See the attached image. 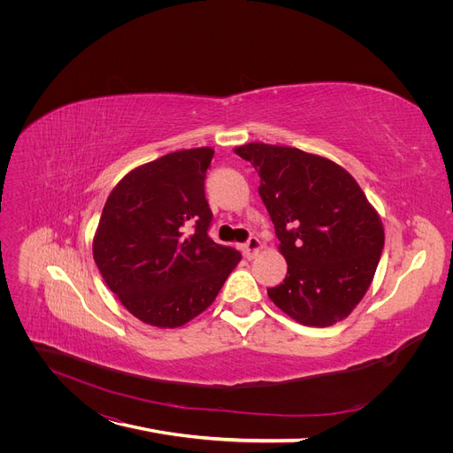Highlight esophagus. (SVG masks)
I'll use <instances>...</instances> for the list:
<instances>
[{"instance_id":"34e87169","label":"esophagus","mask_w":453,"mask_h":453,"mask_svg":"<svg viewBox=\"0 0 453 453\" xmlns=\"http://www.w3.org/2000/svg\"><path fill=\"white\" fill-rule=\"evenodd\" d=\"M258 250H260V241L257 239V236H250L248 242L242 246V251H244L246 258H253Z\"/></svg>"}]
</instances>
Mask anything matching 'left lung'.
<instances>
[{
	"label": "left lung",
	"instance_id": "8db88e82",
	"mask_svg": "<svg viewBox=\"0 0 453 453\" xmlns=\"http://www.w3.org/2000/svg\"><path fill=\"white\" fill-rule=\"evenodd\" d=\"M234 154L258 173V195L288 265L270 299L306 326L345 319L384 250L382 220L360 185L338 163L292 147L248 142Z\"/></svg>",
	"mask_w": 453,
	"mask_h": 453
}]
</instances>
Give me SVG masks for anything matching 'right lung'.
I'll return each mask as SVG.
<instances>
[{
    "mask_svg": "<svg viewBox=\"0 0 453 453\" xmlns=\"http://www.w3.org/2000/svg\"><path fill=\"white\" fill-rule=\"evenodd\" d=\"M214 150H178L130 171L110 193L93 236L108 288L142 323L176 328L217 299L242 255L207 234L205 173Z\"/></svg>",
    "mask_w": 453,
    "mask_h": 453,
    "instance_id": "obj_1",
    "label": "right lung"
}]
</instances>
